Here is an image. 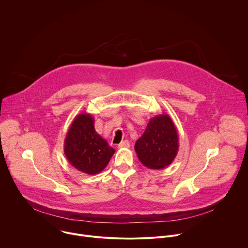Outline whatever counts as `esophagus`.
<instances>
[{
    "label": "esophagus",
    "mask_w": 248,
    "mask_h": 248,
    "mask_svg": "<svg viewBox=\"0 0 248 248\" xmlns=\"http://www.w3.org/2000/svg\"><path fill=\"white\" fill-rule=\"evenodd\" d=\"M129 142H128V140H124V141H122V142L118 145V147L119 148H128L129 147Z\"/></svg>",
    "instance_id": "1"
}]
</instances>
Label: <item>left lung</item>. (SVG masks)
I'll use <instances>...</instances> for the list:
<instances>
[{
	"label": "left lung",
	"mask_w": 248,
	"mask_h": 248,
	"mask_svg": "<svg viewBox=\"0 0 248 248\" xmlns=\"http://www.w3.org/2000/svg\"><path fill=\"white\" fill-rule=\"evenodd\" d=\"M134 149L139 161L152 170H161L172 163L179 151V134L170 117L161 114L150 119Z\"/></svg>",
	"instance_id": "left-lung-1"
}]
</instances>
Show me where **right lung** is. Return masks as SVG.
Listing matches in <instances>:
<instances>
[{
  "label": "right lung",
  "mask_w": 248,
  "mask_h": 248,
  "mask_svg": "<svg viewBox=\"0 0 248 248\" xmlns=\"http://www.w3.org/2000/svg\"><path fill=\"white\" fill-rule=\"evenodd\" d=\"M63 152L74 168L93 175L109 164L115 149L96 132L93 116L82 113L75 118L67 130Z\"/></svg>",
  "instance_id": "1"
}]
</instances>
